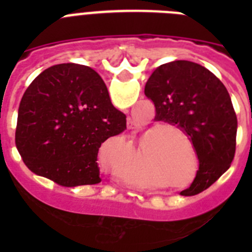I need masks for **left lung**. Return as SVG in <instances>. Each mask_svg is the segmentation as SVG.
<instances>
[{"instance_id": "left-lung-1", "label": "left lung", "mask_w": 252, "mask_h": 252, "mask_svg": "<svg viewBox=\"0 0 252 252\" xmlns=\"http://www.w3.org/2000/svg\"><path fill=\"white\" fill-rule=\"evenodd\" d=\"M145 95L156 106L154 120L179 126L199 158L195 179L180 195H197L211 187L235 154L238 122L226 87L201 65L176 60L152 73Z\"/></svg>"}]
</instances>
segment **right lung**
<instances>
[{"instance_id": "obj_1", "label": "right lung", "mask_w": 252, "mask_h": 252, "mask_svg": "<svg viewBox=\"0 0 252 252\" xmlns=\"http://www.w3.org/2000/svg\"><path fill=\"white\" fill-rule=\"evenodd\" d=\"M126 129L98 73L78 64L41 72L22 96L15 145L36 175L64 187L100 182L99 148Z\"/></svg>"}]
</instances>
